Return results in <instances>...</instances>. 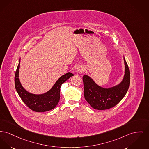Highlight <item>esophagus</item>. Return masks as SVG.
Returning <instances> with one entry per match:
<instances>
[{
	"label": "esophagus",
	"instance_id": "obj_1",
	"mask_svg": "<svg viewBox=\"0 0 149 149\" xmlns=\"http://www.w3.org/2000/svg\"><path fill=\"white\" fill-rule=\"evenodd\" d=\"M84 68L81 66H79L78 68H77V72L78 73H81V72H84Z\"/></svg>",
	"mask_w": 149,
	"mask_h": 149
}]
</instances>
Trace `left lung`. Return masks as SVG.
<instances>
[{
  "mask_svg": "<svg viewBox=\"0 0 149 149\" xmlns=\"http://www.w3.org/2000/svg\"><path fill=\"white\" fill-rule=\"evenodd\" d=\"M124 61V75L122 80L111 87L104 88L98 85L88 75L83 77L84 98L95 109L103 110L113 107L125 95L130 83V70L123 56Z\"/></svg>",
  "mask_w": 149,
  "mask_h": 149,
  "instance_id": "obj_1",
  "label": "left lung"
}]
</instances>
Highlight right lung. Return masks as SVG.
<instances>
[{"label": "right lung", "instance_id": "1", "mask_svg": "<svg viewBox=\"0 0 149 149\" xmlns=\"http://www.w3.org/2000/svg\"><path fill=\"white\" fill-rule=\"evenodd\" d=\"M20 60L21 58H19L15 74V84L18 94L23 102L29 108L35 112L48 111L55 108L60 101V88L62 84L70 77H72L74 74L71 72H68L59 78L52 87L47 92L39 95L34 94L27 91L20 82L18 78Z\"/></svg>", "mask_w": 149, "mask_h": 149}]
</instances>
